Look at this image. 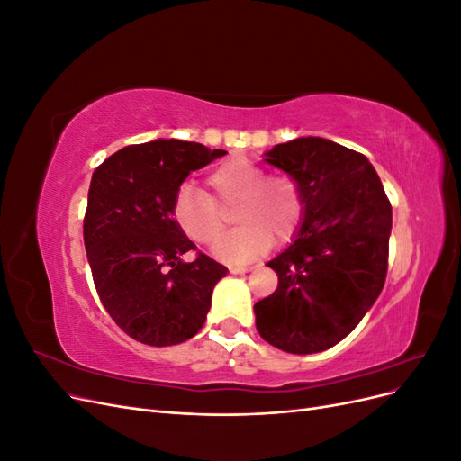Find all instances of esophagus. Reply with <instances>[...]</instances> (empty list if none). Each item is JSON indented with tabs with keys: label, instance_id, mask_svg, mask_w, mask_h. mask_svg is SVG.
Segmentation results:
<instances>
[{
	"label": "esophagus",
	"instance_id": "34e87169",
	"mask_svg": "<svg viewBox=\"0 0 461 461\" xmlns=\"http://www.w3.org/2000/svg\"><path fill=\"white\" fill-rule=\"evenodd\" d=\"M229 271H230V273H234V275H242V273L252 271V267H246V265H230Z\"/></svg>",
	"mask_w": 461,
	"mask_h": 461
}]
</instances>
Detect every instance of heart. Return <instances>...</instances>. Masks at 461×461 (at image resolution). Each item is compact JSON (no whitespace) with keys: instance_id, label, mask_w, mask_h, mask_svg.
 <instances>
[{"instance_id":"b5f03b06","label":"heart","mask_w":461,"mask_h":461,"mask_svg":"<svg viewBox=\"0 0 461 461\" xmlns=\"http://www.w3.org/2000/svg\"><path fill=\"white\" fill-rule=\"evenodd\" d=\"M207 185L213 196L196 185L185 183L173 202V219L190 240L213 244L225 227V217L214 203L232 209V221L240 225L215 244L213 254L227 263H246L263 256L276 242H288L300 229L303 202L298 185L290 176H265L259 167L230 159L209 173Z\"/></svg>"}]
</instances>
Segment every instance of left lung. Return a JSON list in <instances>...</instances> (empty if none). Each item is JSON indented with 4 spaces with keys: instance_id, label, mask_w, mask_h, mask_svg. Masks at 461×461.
<instances>
[{
    "instance_id": "left-lung-1",
    "label": "left lung",
    "mask_w": 461,
    "mask_h": 461,
    "mask_svg": "<svg viewBox=\"0 0 461 461\" xmlns=\"http://www.w3.org/2000/svg\"><path fill=\"white\" fill-rule=\"evenodd\" d=\"M263 156L298 185L303 215L292 244L267 263L278 286L254 305L256 327L283 352H323L381 294L393 207L369 159L327 138H294Z\"/></svg>"
}]
</instances>
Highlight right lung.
Returning a JSON list of instances; mask_svg holds the SVG:
<instances>
[{
    "instance_id": "right-lung-1",
    "label": "right lung",
    "mask_w": 461,
    "mask_h": 461,
    "mask_svg": "<svg viewBox=\"0 0 461 461\" xmlns=\"http://www.w3.org/2000/svg\"><path fill=\"white\" fill-rule=\"evenodd\" d=\"M227 151L151 140L119 149L92 175L85 246L104 308L134 340L180 344L203 327L225 265L200 254L176 227L173 202L186 176Z\"/></svg>"
}]
</instances>
